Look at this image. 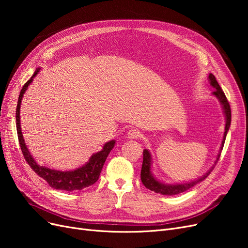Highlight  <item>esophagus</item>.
I'll return each instance as SVG.
<instances>
[{"mask_svg": "<svg viewBox=\"0 0 248 248\" xmlns=\"http://www.w3.org/2000/svg\"><path fill=\"white\" fill-rule=\"evenodd\" d=\"M141 136L140 131L138 128H131L128 132H127V137L129 139H138Z\"/></svg>", "mask_w": 248, "mask_h": 248, "instance_id": "obj_1", "label": "esophagus"}]
</instances>
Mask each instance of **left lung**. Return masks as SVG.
<instances>
[{
	"label": "left lung",
	"mask_w": 248,
	"mask_h": 248,
	"mask_svg": "<svg viewBox=\"0 0 248 248\" xmlns=\"http://www.w3.org/2000/svg\"><path fill=\"white\" fill-rule=\"evenodd\" d=\"M209 81H210V85H211L215 89L214 92H213V95H215L222 104L224 115H226V120H227L226 129H224L226 131H224V134H223V140H222V142H221L220 152H219L218 156H217V160H218L219 157H220V154H221V150H222L223 145H224V141H226L227 133L229 131L230 125H231V107H230V103L227 99L226 95H224V92L222 91V89L220 88L219 84L217 82L215 77L213 76L212 73L209 74ZM217 160H216V162H217ZM150 167H151V156H150V153L148 152V150H144V152H142V164H141V170H140L141 183L144 184L145 187H147L148 189L152 190L156 193H161V194H163V196H175V194H179V193L188 190L194 185H197L198 183L202 182V180H205L209 176L210 172H211L212 170L214 169V168H212L208 172H206L204 176L197 179V180H194V181H192V182L184 183V184L170 185V184H163L161 182L157 181V180L151 174Z\"/></svg>",
	"instance_id": "8db88e82"
}]
</instances>
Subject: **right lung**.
I'll return each mask as SVG.
<instances>
[{"mask_svg": "<svg viewBox=\"0 0 248 248\" xmlns=\"http://www.w3.org/2000/svg\"><path fill=\"white\" fill-rule=\"evenodd\" d=\"M38 72H39V69H37L34 72L33 77L26 82L25 86L20 90V93L18 96V101H17V107H16V130H17L18 142H19L22 155H24L25 160L28 162L29 166L31 167V169L39 177L46 180V181L48 183V185L52 187V188L66 190V191L81 190L86 188V187L93 185L97 180H98L107 157L108 156L110 150L115 146V140H110L107 142L101 151H99L96 154H93L91 156V158H90L89 162H87L84 167L77 169L76 170L60 171V170H54L39 166L28 151V148L25 144L24 138H22V133L20 130V122H19L20 120L19 110H20V102L22 99V96H24L28 86L32 82L33 78H35Z\"/></svg>", "mask_w": 248, "mask_h": 248, "instance_id": "right-lung-1", "label": "right lung"}]
</instances>
